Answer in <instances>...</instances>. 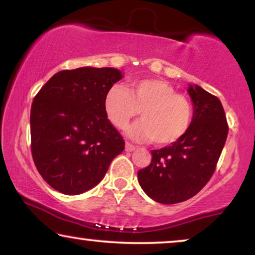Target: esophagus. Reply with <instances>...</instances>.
<instances>
[{"instance_id":"1","label":"esophagus","mask_w":255,"mask_h":255,"mask_svg":"<svg viewBox=\"0 0 255 255\" xmlns=\"http://www.w3.org/2000/svg\"><path fill=\"white\" fill-rule=\"evenodd\" d=\"M135 148H137V147H135L134 145H132L131 142H128V141L125 142V151H128V152H132V151H134Z\"/></svg>"}]
</instances>
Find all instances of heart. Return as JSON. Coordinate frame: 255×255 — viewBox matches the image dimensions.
<instances>
[{
    "label": "heart",
    "mask_w": 255,
    "mask_h": 255,
    "mask_svg": "<svg viewBox=\"0 0 255 255\" xmlns=\"http://www.w3.org/2000/svg\"><path fill=\"white\" fill-rule=\"evenodd\" d=\"M104 110L111 123L122 130L140 113L142 121L128 128V134L140 140L153 139L160 146L184 137L194 118L190 100L160 79L138 80L128 89L113 86L104 99Z\"/></svg>",
    "instance_id": "b5f03b06"
}]
</instances>
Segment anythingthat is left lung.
<instances>
[{
	"instance_id": "left-lung-1",
	"label": "left lung",
	"mask_w": 255,
	"mask_h": 255,
	"mask_svg": "<svg viewBox=\"0 0 255 255\" xmlns=\"http://www.w3.org/2000/svg\"><path fill=\"white\" fill-rule=\"evenodd\" d=\"M188 93L194 103L189 131L174 144L152 149L151 163L138 172L142 190L162 204L189 200L209 182L228 137L218 97L198 86H190Z\"/></svg>"
}]
</instances>
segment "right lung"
<instances>
[{
    "instance_id": "1",
    "label": "right lung",
    "mask_w": 255,
    "mask_h": 255,
    "mask_svg": "<svg viewBox=\"0 0 255 255\" xmlns=\"http://www.w3.org/2000/svg\"><path fill=\"white\" fill-rule=\"evenodd\" d=\"M122 79L116 68L81 67L54 74L31 107V153L41 177L66 195L92 189L125 141L108 120L104 99Z\"/></svg>"
}]
</instances>
